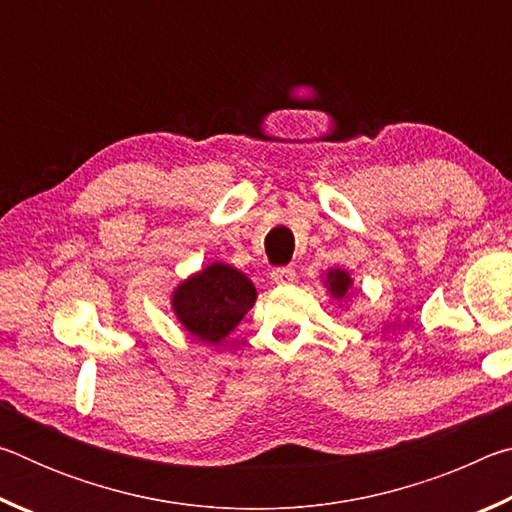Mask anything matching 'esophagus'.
Segmentation results:
<instances>
[{
    "mask_svg": "<svg viewBox=\"0 0 512 512\" xmlns=\"http://www.w3.org/2000/svg\"><path fill=\"white\" fill-rule=\"evenodd\" d=\"M271 280L275 284H291L293 280H296V271H293L291 266H277V268H273Z\"/></svg>",
    "mask_w": 512,
    "mask_h": 512,
    "instance_id": "34e87169",
    "label": "esophagus"
}]
</instances>
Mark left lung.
I'll list each match as a JSON object with an SVG mask.
<instances>
[{"label": "left lung", "mask_w": 512, "mask_h": 512, "mask_svg": "<svg viewBox=\"0 0 512 512\" xmlns=\"http://www.w3.org/2000/svg\"><path fill=\"white\" fill-rule=\"evenodd\" d=\"M325 284L329 287V291H332V296L341 300V298L348 296V291L352 287V280L345 271H329Z\"/></svg>", "instance_id": "1"}]
</instances>
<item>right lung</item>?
Instances as JSON below:
<instances>
[{
	"label": "right lung",
	"instance_id": "add662e5",
	"mask_svg": "<svg viewBox=\"0 0 512 512\" xmlns=\"http://www.w3.org/2000/svg\"><path fill=\"white\" fill-rule=\"evenodd\" d=\"M255 298L257 291L244 273L214 262L180 284L171 305L189 334L216 345L239 325Z\"/></svg>",
	"mask_w": 512,
	"mask_h": 512
}]
</instances>
